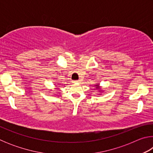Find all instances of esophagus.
<instances>
[{"mask_svg": "<svg viewBox=\"0 0 153 153\" xmlns=\"http://www.w3.org/2000/svg\"><path fill=\"white\" fill-rule=\"evenodd\" d=\"M79 82V80H74L73 83H78Z\"/></svg>", "mask_w": 153, "mask_h": 153, "instance_id": "34e87169", "label": "esophagus"}]
</instances>
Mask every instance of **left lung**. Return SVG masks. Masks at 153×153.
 Instances as JSON below:
<instances>
[{
  "label": "left lung",
  "mask_w": 153,
  "mask_h": 153,
  "mask_svg": "<svg viewBox=\"0 0 153 153\" xmlns=\"http://www.w3.org/2000/svg\"><path fill=\"white\" fill-rule=\"evenodd\" d=\"M98 86H97V88H98Z\"/></svg>",
  "instance_id": "1"
}]
</instances>
